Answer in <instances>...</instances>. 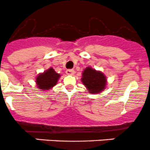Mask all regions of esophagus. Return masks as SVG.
<instances>
[{
  "label": "esophagus",
  "instance_id": "obj_1",
  "mask_svg": "<svg viewBox=\"0 0 150 150\" xmlns=\"http://www.w3.org/2000/svg\"><path fill=\"white\" fill-rule=\"evenodd\" d=\"M75 71L74 70H73V69H69V70L66 71V74H67L68 75H73Z\"/></svg>",
  "mask_w": 150,
  "mask_h": 150
}]
</instances>
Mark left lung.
<instances>
[{
    "mask_svg": "<svg viewBox=\"0 0 150 150\" xmlns=\"http://www.w3.org/2000/svg\"><path fill=\"white\" fill-rule=\"evenodd\" d=\"M81 81L87 87L89 93L97 94L105 90L106 77L102 72L95 70L89 66L83 71Z\"/></svg>",
    "mask_w": 150,
    "mask_h": 150,
    "instance_id": "1",
    "label": "left lung"
}]
</instances>
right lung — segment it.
I'll list each match as a JSON object with an SVG mask.
<instances>
[{
  "label": "right lung",
  "mask_w": 150,
  "mask_h": 150,
  "mask_svg": "<svg viewBox=\"0 0 150 150\" xmlns=\"http://www.w3.org/2000/svg\"><path fill=\"white\" fill-rule=\"evenodd\" d=\"M60 76V75L59 74L56 73L52 68H50L48 70L45 71L44 73L37 76L35 79L37 87L44 91L50 90L56 85Z\"/></svg>",
  "instance_id": "1"
}]
</instances>
